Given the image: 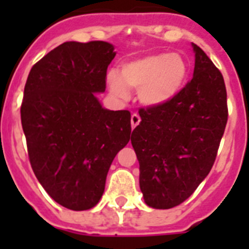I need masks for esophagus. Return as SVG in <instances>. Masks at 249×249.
<instances>
[{"instance_id":"obj_1","label":"esophagus","mask_w":249,"mask_h":249,"mask_svg":"<svg viewBox=\"0 0 249 249\" xmlns=\"http://www.w3.org/2000/svg\"><path fill=\"white\" fill-rule=\"evenodd\" d=\"M141 123V117L140 115H137V113H133L132 117H130V124H132V128L134 129L137 125Z\"/></svg>"}]
</instances>
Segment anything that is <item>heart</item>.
I'll use <instances>...</instances> for the list:
<instances>
[{
	"label": "heart",
	"mask_w": 249,
	"mask_h": 249,
	"mask_svg": "<svg viewBox=\"0 0 249 249\" xmlns=\"http://www.w3.org/2000/svg\"><path fill=\"white\" fill-rule=\"evenodd\" d=\"M189 77V64L179 54H150L123 64L120 75L109 72L107 84L116 98H128V88L138 90L147 107H160L181 93Z\"/></svg>",
	"instance_id": "heart-1"
}]
</instances>
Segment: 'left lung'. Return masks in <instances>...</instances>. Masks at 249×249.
<instances>
[{"label": "left lung", "instance_id": "1", "mask_svg": "<svg viewBox=\"0 0 249 249\" xmlns=\"http://www.w3.org/2000/svg\"><path fill=\"white\" fill-rule=\"evenodd\" d=\"M193 80L173 101L140 109L132 133L144 203L169 209L185 201L212 169L228 123L224 77L197 45Z\"/></svg>", "mask_w": 249, "mask_h": 249}]
</instances>
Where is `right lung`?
I'll return each instance as SVG.
<instances>
[{
  "label": "right lung",
  "instance_id": "1",
  "mask_svg": "<svg viewBox=\"0 0 249 249\" xmlns=\"http://www.w3.org/2000/svg\"><path fill=\"white\" fill-rule=\"evenodd\" d=\"M116 55L105 41H68L29 72L21 126L29 161L52 199L72 211L95 207L115 156L130 140V112L105 108L107 67Z\"/></svg>",
  "mask_w": 249,
  "mask_h": 249
}]
</instances>
